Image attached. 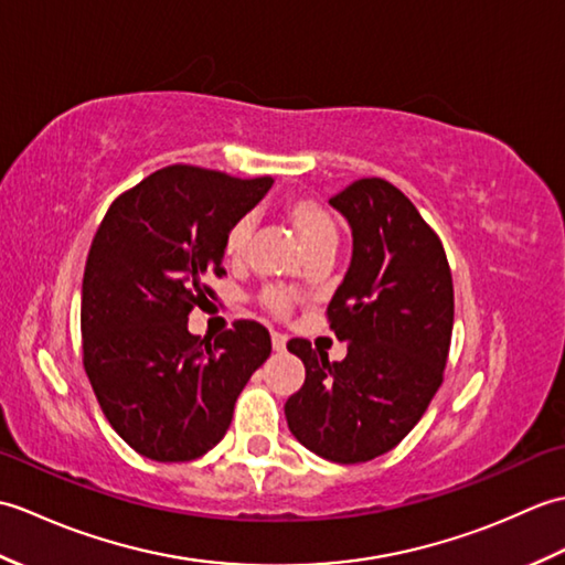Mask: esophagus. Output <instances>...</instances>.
Segmentation results:
<instances>
[{
    "label": "esophagus",
    "instance_id": "obj_1",
    "mask_svg": "<svg viewBox=\"0 0 565 565\" xmlns=\"http://www.w3.org/2000/svg\"><path fill=\"white\" fill-rule=\"evenodd\" d=\"M271 347H274V352H284L286 350V334L271 332Z\"/></svg>",
    "mask_w": 565,
    "mask_h": 565
}]
</instances>
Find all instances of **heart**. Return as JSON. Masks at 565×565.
Segmentation results:
<instances>
[{"label": "heart", "instance_id": "obj_1", "mask_svg": "<svg viewBox=\"0 0 565 565\" xmlns=\"http://www.w3.org/2000/svg\"><path fill=\"white\" fill-rule=\"evenodd\" d=\"M281 211L284 218L291 223L298 237H301L310 257L320 255V252H334V247H338V221H334V215L320 201L310 196H291L284 201ZM252 237H255V218L252 215H239V218L227 225L223 235L225 257L233 262L245 259ZM262 306L276 316H286L294 301L281 289H267L262 294Z\"/></svg>", "mask_w": 565, "mask_h": 565}]
</instances>
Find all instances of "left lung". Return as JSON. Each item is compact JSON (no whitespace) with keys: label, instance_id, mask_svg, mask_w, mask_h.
Instances as JSON below:
<instances>
[{"label":"left lung","instance_id":"obj_1","mask_svg":"<svg viewBox=\"0 0 565 565\" xmlns=\"http://www.w3.org/2000/svg\"><path fill=\"white\" fill-rule=\"evenodd\" d=\"M330 203L352 225V264L328 306L330 330L347 342L330 362L308 340L289 352L306 381L284 405L306 449L334 463H364L411 431L444 381L454 284L439 235L398 186L356 179Z\"/></svg>","mask_w":565,"mask_h":565}]
</instances>
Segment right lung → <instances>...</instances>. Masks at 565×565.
Wrapping results in <instances>:
<instances>
[{"instance_id":"obj_1","label":"right lung","mask_w":565,"mask_h":565,"mask_svg":"<svg viewBox=\"0 0 565 565\" xmlns=\"http://www.w3.org/2000/svg\"><path fill=\"white\" fill-rule=\"evenodd\" d=\"M271 177L237 179L170 164L106 211L82 281V364L102 413L152 461H191L231 427L249 376L271 354L255 320L215 340L186 330L223 276V235L267 194Z\"/></svg>"}]
</instances>
